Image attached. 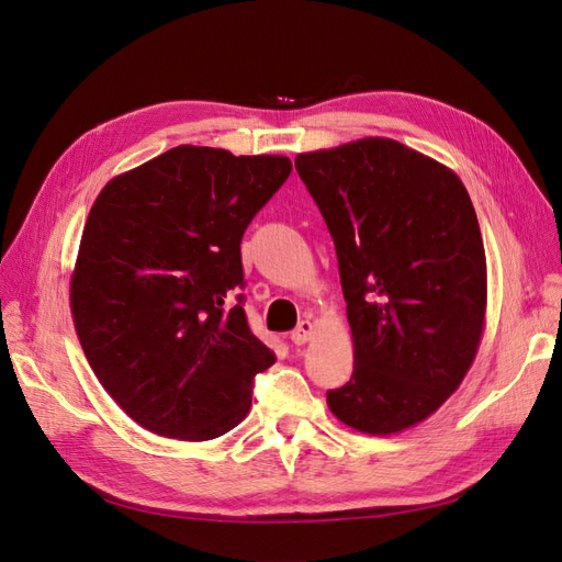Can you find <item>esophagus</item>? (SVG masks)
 Wrapping results in <instances>:
<instances>
[{
	"instance_id": "34e87169",
	"label": "esophagus",
	"mask_w": 562,
	"mask_h": 562,
	"mask_svg": "<svg viewBox=\"0 0 562 562\" xmlns=\"http://www.w3.org/2000/svg\"><path fill=\"white\" fill-rule=\"evenodd\" d=\"M314 335V323L312 321H300L297 328L291 333V339L295 347H302L304 342H310V337Z\"/></svg>"
}]
</instances>
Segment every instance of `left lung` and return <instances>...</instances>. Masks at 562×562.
I'll use <instances>...</instances> for the list:
<instances>
[{
	"label": "left lung",
	"mask_w": 562,
	"mask_h": 562,
	"mask_svg": "<svg viewBox=\"0 0 562 562\" xmlns=\"http://www.w3.org/2000/svg\"><path fill=\"white\" fill-rule=\"evenodd\" d=\"M333 236L353 337L351 380L328 407L363 434L427 419L462 384L481 342L485 248L467 187L389 138L297 155Z\"/></svg>",
	"instance_id": "obj_1"
}]
</instances>
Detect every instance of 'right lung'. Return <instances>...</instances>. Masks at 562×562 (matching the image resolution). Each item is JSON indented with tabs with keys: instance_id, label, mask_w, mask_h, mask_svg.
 Masks as SVG:
<instances>
[{
	"instance_id": "add662e5",
	"label": "right lung",
	"mask_w": 562,
	"mask_h": 562,
	"mask_svg": "<svg viewBox=\"0 0 562 562\" xmlns=\"http://www.w3.org/2000/svg\"><path fill=\"white\" fill-rule=\"evenodd\" d=\"M293 171L285 157L180 145L98 194L70 283L95 378L140 427L180 440L227 434L274 351L244 312L241 239Z\"/></svg>"
}]
</instances>
